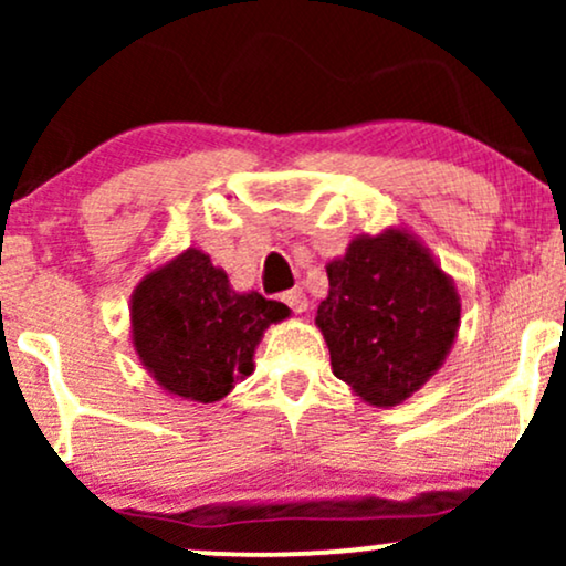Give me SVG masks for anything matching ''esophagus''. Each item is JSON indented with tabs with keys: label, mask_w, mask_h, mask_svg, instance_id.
<instances>
[{
	"label": "esophagus",
	"mask_w": 566,
	"mask_h": 566,
	"mask_svg": "<svg viewBox=\"0 0 566 566\" xmlns=\"http://www.w3.org/2000/svg\"><path fill=\"white\" fill-rule=\"evenodd\" d=\"M282 301L290 305L292 311H295V314H303L305 308H308V297H305V292L301 290V287H292V290H287L282 295Z\"/></svg>",
	"instance_id": "obj_1"
}]
</instances>
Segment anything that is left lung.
Masks as SVG:
<instances>
[{
    "label": "left lung",
    "instance_id": "obj_1",
    "mask_svg": "<svg viewBox=\"0 0 566 566\" xmlns=\"http://www.w3.org/2000/svg\"><path fill=\"white\" fill-rule=\"evenodd\" d=\"M316 327L335 378L373 407H396L444 365L460 329V295L407 229L350 239L327 263Z\"/></svg>",
    "mask_w": 566,
    "mask_h": 566
}]
</instances>
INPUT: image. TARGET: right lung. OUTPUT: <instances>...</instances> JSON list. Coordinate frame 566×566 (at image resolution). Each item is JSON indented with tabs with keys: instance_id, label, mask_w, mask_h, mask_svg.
I'll return each instance as SVG.
<instances>
[{
	"instance_id": "right-lung-1",
	"label": "right lung",
	"mask_w": 566,
	"mask_h": 566,
	"mask_svg": "<svg viewBox=\"0 0 566 566\" xmlns=\"http://www.w3.org/2000/svg\"><path fill=\"white\" fill-rule=\"evenodd\" d=\"M290 308L261 292H237L207 252L188 247L140 279L129 333L140 365L167 394L212 405L255 369L258 343Z\"/></svg>"
}]
</instances>
